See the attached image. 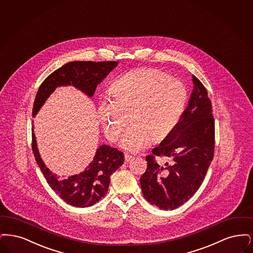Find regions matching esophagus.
I'll use <instances>...</instances> for the list:
<instances>
[{
    "mask_svg": "<svg viewBox=\"0 0 253 253\" xmlns=\"http://www.w3.org/2000/svg\"><path fill=\"white\" fill-rule=\"evenodd\" d=\"M132 159H133V157L130 156V155L125 154V161H126V163L130 162Z\"/></svg>",
    "mask_w": 253,
    "mask_h": 253,
    "instance_id": "esophagus-1",
    "label": "esophagus"
}]
</instances>
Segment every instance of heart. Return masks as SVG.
<instances>
[{
	"label": "heart",
	"instance_id": "1",
	"mask_svg": "<svg viewBox=\"0 0 253 253\" xmlns=\"http://www.w3.org/2000/svg\"><path fill=\"white\" fill-rule=\"evenodd\" d=\"M110 95L112 100L98 103L99 122L107 138L115 142L129 118L131 124L120 143L131 152L165 138L180 120L187 101L179 79L153 68L136 69L117 78Z\"/></svg>",
	"mask_w": 253,
	"mask_h": 253
}]
</instances>
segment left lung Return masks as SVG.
<instances>
[{"label": "left lung", "mask_w": 253, "mask_h": 253, "mask_svg": "<svg viewBox=\"0 0 253 253\" xmlns=\"http://www.w3.org/2000/svg\"><path fill=\"white\" fill-rule=\"evenodd\" d=\"M186 110L170 132L146 156L147 169L140 182L144 198L160 209L175 210L192 198L202 184L214 152V120L207 89L195 76ZM165 156L171 164L159 165Z\"/></svg>", "instance_id": "1"}]
</instances>
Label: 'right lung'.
<instances>
[{"label": "right lung", "mask_w": 253, "mask_h": 253, "mask_svg": "<svg viewBox=\"0 0 253 253\" xmlns=\"http://www.w3.org/2000/svg\"><path fill=\"white\" fill-rule=\"evenodd\" d=\"M117 65L116 61H73L55 70L44 80L37 92L33 117L57 87L74 86L88 97H92L97 85ZM32 127V149L36 162L49 186L61 199L74 207L85 208L94 205L107 195L110 176L124 164L123 152L110 145L102 144L83 172L69 177H60L52 173L44 164L38 149L34 126Z\"/></svg>", "instance_id": "add662e5"}]
</instances>
